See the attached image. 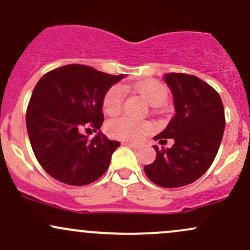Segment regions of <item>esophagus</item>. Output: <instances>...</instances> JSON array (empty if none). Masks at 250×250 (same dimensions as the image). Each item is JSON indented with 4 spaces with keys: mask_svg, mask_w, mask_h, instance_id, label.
<instances>
[{
    "mask_svg": "<svg viewBox=\"0 0 250 250\" xmlns=\"http://www.w3.org/2000/svg\"><path fill=\"white\" fill-rule=\"evenodd\" d=\"M124 145H126V146H128V147H131V148H134V150H137V148H139L138 145L132 144V143H124Z\"/></svg>",
    "mask_w": 250,
    "mask_h": 250,
    "instance_id": "esophagus-1",
    "label": "esophagus"
}]
</instances>
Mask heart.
<instances>
[{
    "label": "heart",
    "instance_id": "obj_1",
    "mask_svg": "<svg viewBox=\"0 0 250 250\" xmlns=\"http://www.w3.org/2000/svg\"><path fill=\"white\" fill-rule=\"evenodd\" d=\"M137 93L151 106H161L167 102V91L164 86L156 81L137 83L134 86ZM124 103V93L119 85L112 86L106 92L103 99V110L108 116H116L120 113ZM106 131L113 138L126 140V142H138L143 136L151 131V125L146 122H137L130 118H118L107 123Z\"/></svg>",
    "mask_w": 250,
    "mask_h": 250
}]
</instances>
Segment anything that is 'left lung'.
<instances>
[{
	"instance_id": "left-lung-1",
	"label": "left lung",
	"mask_w": 250,
	"mask_h": 250,
	"mask_svg": "<svg viewBox=\"0 0 250 250\" xmlns=\"http://www.w3.org/2000/svg\"><path fill=\"white\" fill-rule=\"evenodd\" d=\"M164 81L173 97L175 116L155 137L162 145L173 139L171 147L156 150L152 164L144 167L151 182L163 188L192 183L209 169L217 155L226 118L220 95L195 75L167 73Z\"/></svg>"
}]
</instances>
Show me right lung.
<instances>
[{
    "label": "right lung",
    "mask_w": 250,
    "mask_h": 250,
    "mask_svg": "<svg viewBox=\"0 0 250 250\" xmlns=\"http://www.w3.org/2000/svg\"><path fill=\"white\" fill-rule=\"evenodd\" d=\"M125 74L111 75L83 64H67L44 74L27 108L30 145L43 170L61 183L87 186L108 169L120 143L99 131L94 138L85 126L100 130L103 99Z\"/></svg>",
    "instance_id": "obj_1"
}]
</instances>
